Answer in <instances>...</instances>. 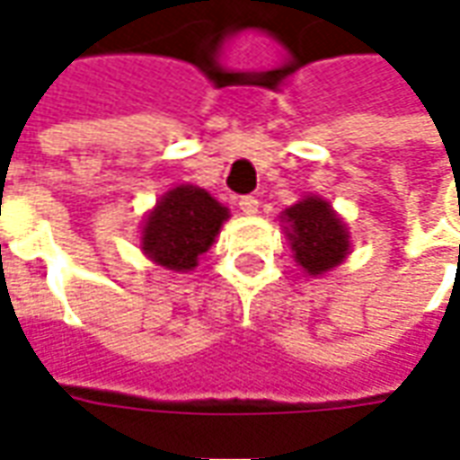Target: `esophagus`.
Segmentation results:
<instances>
[{
	"instance_id": "obj_1",
	"label": "esophagus",
	"mask_w": 460,
	"mask_h": 460,
	"mask_svg": "<svg viewBox=\"0 0 460 460\" xmlns=\"http://www.w3.org/2000/svg\"><path fill=\"white\" fill-rule=\"evenodd\" d=\"M238 207L243 209V215H256L258 212V199L256 197H251V194H245V197H240Z\"/></svg>"
}]
</instances>
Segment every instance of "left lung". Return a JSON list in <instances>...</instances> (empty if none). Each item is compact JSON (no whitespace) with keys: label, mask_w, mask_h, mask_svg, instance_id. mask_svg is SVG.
I'll list each match as a JSON object with an SVG mask.
<instances>
[{"label":"left lung","mask_w":460,"mask_h":460,"mask_svg":"<svg viewBox=\"0 0 460 460\" xmlns=\"http://www.w3.org/2000/svg\"><path fill=\"white\" fill-rule=\"evenodd\" d=\"M289 222V240L299 266L309 276L325 274L348 253V233L332 207L320 197H307L284 212Z\"/></svg>","instance_id":"1"}]
</instances>
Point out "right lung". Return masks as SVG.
Returning a JSON list of instances; mask_svg holds the SVG:
<instances>
[{
    "mask_svg": "<svg viewBox=\"0 0 460 460\" xmlns=\"http://www.w3.org/2000/svg\"><path fill=\"white\" fill-rule=\"evenodd\" d=\"M227 209L197 186H176L155 204L143 227V251L171 271H191L209 251Z\"/></svg>",
    "mask_w": 460,
    "mask_h": 460,
    "instance_id": "add662e5",
    "label": "right lung"
}]
</instances>
